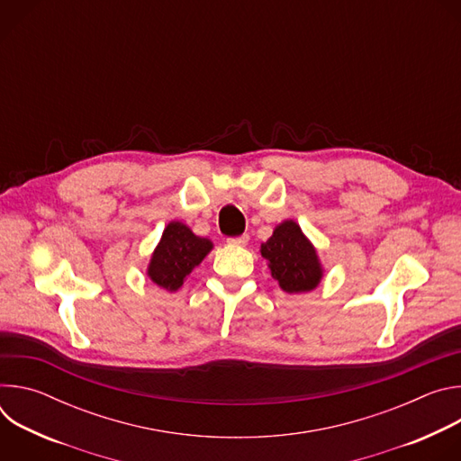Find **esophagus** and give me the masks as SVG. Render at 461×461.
<instances>
[{"instance_id":"34e87169","label":"esophagus","mask_w":461,"mask_h":461,"mask_svg":"<svg viewBox=\"0 0 461 461\" xmlns=\"http://www.w3.org/2000/svg\"><path fill=\"white\" fill-rule=\"evenodd\" d=\"M248 240H249V235H240V237H231V239H228V242L230 244H235V246H246L248 244Z\"/></svg>"}]
</instances>
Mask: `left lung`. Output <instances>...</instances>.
I'll return each mask as SVG.
<instances>
[{
	"label": "left lung",
	"instance_id": "obj_1",
	"mask_svg": "<svg viewBox=\"0 0 461 461\" xmlns=\"http://www.w3.org/2000/svg\"><path fill=\"white\" fill-rule=\"evenodd\" d=\"M260 255L268 260L272 277L286 294L310 292L322 279L317 251L294 221H285L274 230V235L260 244Z\"/></svg>",
	"mask_w": 461,
	"mask_h": 461
}]
</instances>
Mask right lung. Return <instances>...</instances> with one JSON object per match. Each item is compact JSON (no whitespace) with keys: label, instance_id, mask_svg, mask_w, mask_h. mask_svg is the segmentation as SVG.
I'll list each match as a JSON object with an SVG mask.
<instances>
[{"label":"right lung","instance_id":"add662e5","mask_svg":"<svg viewBox=\"0 0 461 461\" xmlns=\"http://www.w3.org/2000/svg\"><path fill=\"white\" fill-rule=\"evenodd\" d=\"M212 248L213 242L210 239L194 235L185 224L173 221L166 226L162 239L151 255L148 277L160 288L176 292Z\"/></svg>","mask_w":461,"mask_h":461}]
</instances>
